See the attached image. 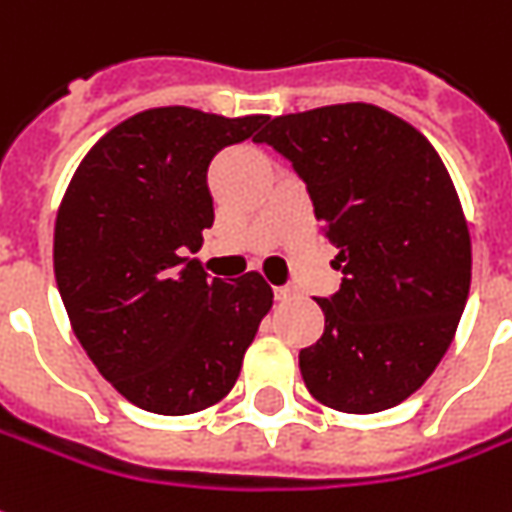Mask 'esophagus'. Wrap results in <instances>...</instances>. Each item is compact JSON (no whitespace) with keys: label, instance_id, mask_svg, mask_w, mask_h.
Segmentation results:
<instances>
[{"label":"esophagus","instance_id":"34e87169","mask_svg":"<svg viewBox=\"0 0 512 512\" xmlns=\"http://www.w3.org/2000/svg\"><path fill=\"white\" fill-rule=\"evenodd\" d=\"M274 300H294V288H291V285H277V288H274Z\"/></svg>","mask_w":512,"mask_h":512}]
</instances>
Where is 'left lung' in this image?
<instances>
[{
	"instance_id": "left-lung-1",
	"label": "left lung",
	"mask_w": 512,
	"mask_h": 512,
	"mask_svg": "<svg viewBox=\"0 0 512 512\" xmlns=\"http://www.w3.org/2000/svg\"><path fill=\"white\" fill-rule=\"evenodd\" d=\"M266 142L300 176L339 255L325 330L300 350L305 387L373 415L406 401L446 356L471 288V235L443 159L417 128L342 103L274 117Z\"/></svg>"
}]
</instances>
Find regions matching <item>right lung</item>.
<instances>
[{
  "mask_svg": "<svg viewBox=\"0 0 512 512\" xmlns=\"http://www.w3.org/2000/svg\"><path fill=\"white\" fill-rule=\"evenodd\" d=\"M266 120L139 111L97 142L66 187L52 249L61 300L100 375L145 412L193 415L221 401L269 314L260 274L227 283L184 257L215 218L210 162Z\"/></svg>",
  "mask_w": 512,
  "mask_h": 512,
  "instance_id": "add662e5",
  "label": "right lung"
}]
</instances>
